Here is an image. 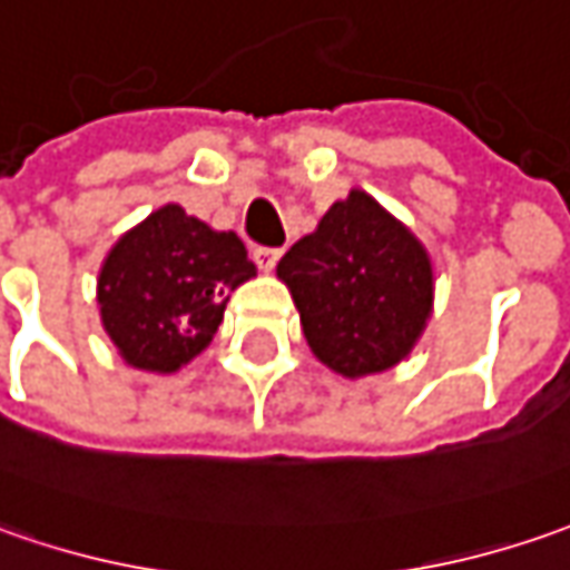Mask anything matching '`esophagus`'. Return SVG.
Instances as JSON below:
<instances>
[{
	"instance_id": "obj_1",
	"label": "esophagus",
	"mask_w": 570,
	"mask_h": 570,
	"mask_svg": "<svg viewBox=\"0 0 570 570\" xmlns=\"http://www.w3.org/2000/svg\"><path fill=\"white\" fill-rule=\"evenodd\" d=\"M252 258H255V265L262 267V271H274L277 262H281V248H267V246L252 248Z\"/></svg>"
}]
</instances>
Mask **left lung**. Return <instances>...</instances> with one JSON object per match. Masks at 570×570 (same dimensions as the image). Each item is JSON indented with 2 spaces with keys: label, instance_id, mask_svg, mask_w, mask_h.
Listing matches in <instances>:
<instances>
[{
  "label": "left lung",
  "instance_id": "8db88e82",
  "mask_svg": "<svg viewBox=\"0 0 570 570\" xmlns=\"http://www.w3.org/2000/svg\"><path fill=\"white\" fill-rule=\"evenodd\" d=\"M305 341L346 379L401 363L432 312V265L420 239L353 188L277 265Z\"/></svg>",
  "mask_w": 570,
  "mask_h": 570
}]
</instances>
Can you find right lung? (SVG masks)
<instances>
[{
	"label": "right lung",
	"mask_w": 570,
	"mask_h": 570,
	"mask_svg": "<svg viewBox=\"0 0 570 570\" xmlns=\"http://www.w3.org/2000/svg\"><path fill=\"white\" fill-rule=\"evenodd\" d=\"M248 277L255 265L236 233L167 205L107 255L97 281L100 318L128 365L176 372L210 344L229 293Z\"/></svg>",
	"instance_id": "right-lung-1"
}]
</instances>
